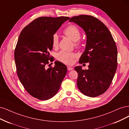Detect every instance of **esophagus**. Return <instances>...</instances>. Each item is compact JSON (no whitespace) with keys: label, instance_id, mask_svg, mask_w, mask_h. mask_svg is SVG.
Returning <instances> with one entry per match:
<instances>
[{"label":"esophagus","instance_id":"1","mask_svg":"<svg viewBox=\"0 0 129 129\" xmlns=\"http://www.w3.org/2000/svg\"><path fill=\"white\" fill-rule=\"evenodd\" d=\"M68 71H71V70H72L73 69V68L70 67V66H68Z\"/></svg>","mask_w":129,"mask_h":129}]
</instances>
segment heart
I'll return each instance as SVG.
<instances>
[{"mask_svg": "<svg viewBox=\"0 0 129 129\" xmlns=\"http://www.w3.org/2000/svg\"><path fill=\"white\" fill-rule=\"evenodd\" d=\"M63 33L65 36L74 41V46L77 48L80 47L81 45V41L80 39L81 37V31L79 28L74 24H70L65 28ZM51 41L53 48H58L59 40L58 36L56 34H54L52 35ZM76 56L77 55L75 53L66 51H61L57 54V59L66 65L72 64L74 63V59Z\"/></svg>", "mask_w": 129, "mask_h": 129, "instance_id": "b5f03b06", "label": "heart"}]
</instances>
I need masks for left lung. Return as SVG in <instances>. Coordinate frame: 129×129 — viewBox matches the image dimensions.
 Returning a JSON list of instances; mask_svg holds the SVG:
<instances>
[{"label":"left lung","mask_w":129,"mask_h":129,"mask_svg":"<svg viewBox=\"0 0 129 129\" xmlns=\"http://www.w3.org/2000/svg\"><path fill=\"white\" fill-rule=\"evenodd\" d=\"M69 21L80 26L87 36L86 48L79 63H89L88 69L74 68L78 74V88L86 96H99L108 89L117 69V49L115 41L105 24L93 16H73Z\"/></svg>","instance_id":"obj_1"}]
</instances>
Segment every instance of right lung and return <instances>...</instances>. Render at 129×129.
I'll use <instances>...</instances> for the list:
<instances>
[{"instance_id": "1", "label": "right lung", "mask_w": 129, "mask_h": 129, "mask_svg": "<svg viewBox=\"0 0 129 129\" xmlns=\"http://www.w3.org/2000/svg\"><path fill=\"white\" fill-rule=\"evenodd\" d=\"M69 19L41 16L29 23L19 35L14 50L18 76L27 92L41 100L55 96L67 72L66 66L58 61L54 67L47 66L49 60H53L49 54L52 35Z\"/></svg>"}]
</instances>
